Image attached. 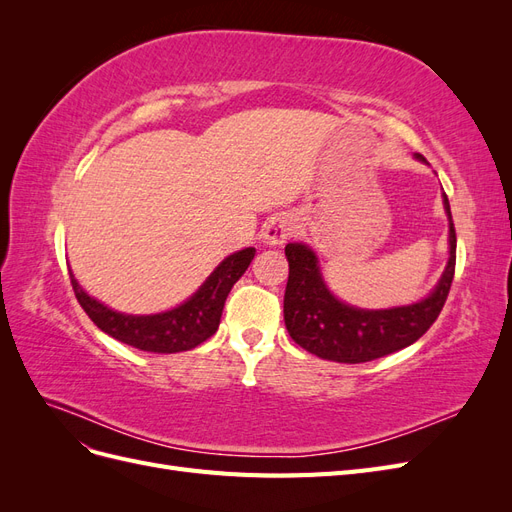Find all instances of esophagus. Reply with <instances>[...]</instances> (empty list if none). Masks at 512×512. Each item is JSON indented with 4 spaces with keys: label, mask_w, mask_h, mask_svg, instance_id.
Wrapping results in <instances>:
<instances>
[{
    "label": "esophagus",
    "mask_w": 512,
    "mask_h": 512,
    "mask_svg": "<svg viewBox=\"0 0 512 512\" xmlns=\"http://www.w3.org/2000/svg\"><path fill=\"white\" fill-rule=\"evenodd\" d=\"M294 232V218L288 213H280L262 226V241L275 247L286 243V239Z\"/></svg>",
    "instance_id": "obj_1"
}]
</instances>
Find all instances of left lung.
<instances>
[{"label": "left lung", "mask_w": 512, "mask_h": 512, "mask_svg": "<svg viewBox=\"0 0 512 512\" xmlns=\"http://www.w3.org/2000/svg\"><path fill=\"white\" fill-rule=\"evenodd\" d=\"M418 162L427 164L421 153ZM448 218V260L438 284L425 299L386 307L363 309L337 299L324 282L320 260L307 243H288V284L284 294V322L290 337L307 352L335 363H367L408 348L423 337L440 316L455 275L457 237L451 205L442 194Z\"/></svg>", "instance_id": "left-lung-1"}]
</instances>
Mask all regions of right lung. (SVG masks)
Returning a JSON list of instances; mask_svg holds the SVG:
<instances>
[{"label":"right lung","mask_w":512,"mask_h":512,"mask_svg":"<svg viewBox=\"0 0 512 512\" xmlns=\"http://www.w3.org/2000/svg\"><path fill=\"white\" fill-rule=\"evenodd\" d=\"M254 254V247H245V250L226 256L188 301L160 314L138 316L117 312V309L89 297L76 282L72 271L70 282L85 314L94 320L100 331L138 350L173 354L200 346L218 331L228 292L250 267Z\"/></svg>","instance_id":"1"}]
</instances>
